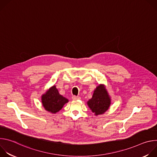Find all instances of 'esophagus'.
<instances>
[{
	"mask_svg": "<svg viewBox=\"0 0 157 157\" xmlns=\"http://www.w3.org/2000/svg\"><path fill=\"white\" fill-rule=\"evenodd\" d=\"M72 99L75 101L76 100H78V99H80V97L79 96H72Z\"/></svg>",
	"mask_w": 157,
	"mask_h": 157,
	"instance_id": "obj_1",
	"label": "esophagus"
}]
</instances>
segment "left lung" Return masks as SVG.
Here are the masks:
<instances>
[{
    "label": "left lung",
    "mask_w": 157,
    "mask_h": 157,
    "mask_svg": "<svg viewBox=\"0 0 157 157\" xmlns=\"http://www.w3.org/2000/svg\"><path fill=\"white\" fill-rule=\"evenodd\" d=\"M110 104V99L102 85L96 87L93 98L87 102V105L96 115L104 113Z\"/></svg>",
    "instance_id": "left-lung-1"
}]
</instances>
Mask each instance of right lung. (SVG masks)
<instances>
[{
	"mask_svg": "<svg viewBox=\"0 0 157 157\" xmlns=\"http://www.w3.org/2000/svg\"><path fill=\"white\" fill-rule=\"evenodd\" d=\"M41 101L44 108L54 114L60 110L63 106L68 102V99L59 94L55 86L51 87L46 94L42 96Z\"/></svg>",
	"mask_w": 157,
	"mask_h": 157,
	"instance_id": "obj_1",
	"label": "right lung"
}]
</instances>
